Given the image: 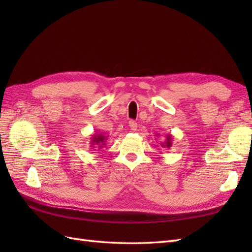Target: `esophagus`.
<instances>
[{
    "instance_id": "1",
    "label": "esophagus",
    "mask_w": 252,
    "mask_h": 252,
    "mask_svg": "<svg viewBox=\"0 0 252 252\" xmlns=\"http://www.w3.org/2000/svg\"><path fill=\"white\" fill-rule=\"evenodd\" d=\"M129 126H130L132 131H136V130H137V123H136V121L131 120V121L129 122Z\"/></svg>"
}]
</instances>
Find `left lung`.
I'll list each match as a JSON object with an SVG mask.
<instances>
[{"mask_svg": "<svg viewBox=\"0 0 252 252\" xmlns=\"http://www.w3.org/2000/svg\"><path fill=\"white\" fill-rule=\"evenodd\" d=\"M157 136H158V134H157ZM161 146L164 147V148H165V147L170 148L171 146H172V135L168 134L167 136H165V140H164V142L161 143Z\"/></svg>", "mask_w": 252, "mask_h": 252, "instance_id": "obj_1", "label": "left lung"}]
</instances>
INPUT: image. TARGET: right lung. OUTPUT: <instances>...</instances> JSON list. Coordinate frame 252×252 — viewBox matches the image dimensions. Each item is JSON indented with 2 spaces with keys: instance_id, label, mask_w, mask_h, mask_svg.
<instances>
[{
  "instance_id": "obj_1",
  "label": "right lung",
  "mask_w": 252,
  "mask_h": 252,
  "mask_svg": "<svg viewBox=\"0 0 252 252\" xmlns=\"http://www.w3.org/2000/svg\"><path fill=\"white\" fill-rule=\"evenodd\" d=\"M107 137L108 136H104L101 133H96V134H93L92 135V138H91V147H93L95 145H97L98 148H101L104 145L105 143L107 141Z\"/></svg>"
}]
</instances>
